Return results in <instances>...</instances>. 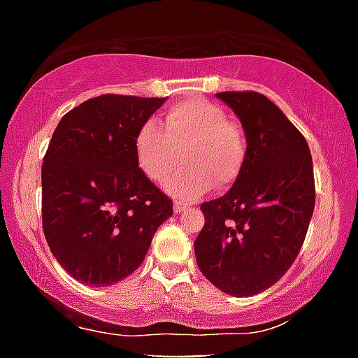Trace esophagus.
<instances>
[{
    "instance_id": "1",
    "label": "esophagus",
    "mask_w": 358,
    "mask_h": 358,
    "mask_svg": "<svg viewBox=\"0 0 358 358\" xmlns=\"http://www.w3.org/2000/svg\"><path fill=\"white\" fill-rule=\"evenodd\" d=\"M173 209H174V213H176V215H180V213H184L185 209H187V203L178 202V200H176V202H174V206H173Z\"/></svg>"
}]
</instances>
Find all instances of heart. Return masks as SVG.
I'll return each mask as SVG.
<instances>
[{
  "label": "heart",
  "mask_w": 358,
  "mask_h": 358,
  "mask_svg": "<svg viewBox=\"0 0 358 358\" xmlns=\"http://www.w3.org/2000/svg\"><path fill=\"white\" fill-rule=\"evenodd\" d=\"M164 127L145 123L134 138L138 165L155 182H164L180 164L185 167L167 182V191L180 198H198L215 184H235L245 160V142L227 122L224 109L193 98L173 105L164 114Z\"/></svg>",
  "instance_id": "heart-1"
}]
</instances>
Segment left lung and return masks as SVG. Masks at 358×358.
<instances>
[{"label": "left lung", "mask_w": 358, "mask_h": 358, "mask_svg": "<svg viewBox=\"0 0 358 358\" xmlns=\"http://www.w3.org/2000/svg\"><path fill=\"white\" fill-rule=\"evenodd\" d=\"M245 133L242 173L224 196L202 203L194 240L202 275L233 296L280 280L304 244L315 209L313 160L306 138L260 92H218Z\"/></svg>", "instance_id": "1"}]
</instances>
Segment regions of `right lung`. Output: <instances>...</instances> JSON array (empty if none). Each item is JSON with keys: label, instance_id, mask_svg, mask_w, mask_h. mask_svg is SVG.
Listing matches in <instances>:
<instances>
[{"label": "right lung", "instance_id": "1", "mask_svg": "<svg viewBox=\"0 0 358 358\" xmlns=\"http://www.w3.org/2000/svg\"><path fill=\"white\" fill-rule=\"evenodd\" d=\"M165 98L103 94L69 110L41 167L50 251L76 280L113 286L143 262L173 202L138 167L134 138Z\"/></svg>", "mask_w": 358, "mask_h": 358}]
</instances>
